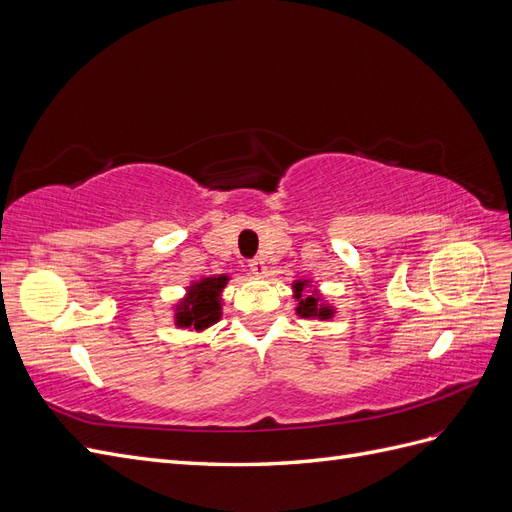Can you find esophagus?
<instances>
[{
    "mask_svg": "<svg viewBox=\"0 0 512 512\" xmlns=\"http://www.w3.org/2000/svg\"><path fill=\"white\" fill-rule=\"evenodd\" d=\"M250 271H252L254 275H265V273H267L265 260H262V258H254V260H250Z\"/></svg>",
    "mask_w": 512,
    "mask_h": 512,
    "instance_id": "esophagus-1",
    "label": "esophagus"
}]
</instances>
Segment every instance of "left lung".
<instances>
[{"instance_id":"8db88e82","label":"left lung","mask_w":512,"mask_h":512,"mask_svg":"<svg viewBox=\"0 0 512 512\" xmlns=\"http://www.w3.org/2000/svg\"><path fill=\"white\" fill-rule=\"evenodd\" d=\"M303 288H305V284H303V282H297V284H294V292H297V294H294V297H297V299H303V297H301ZM297 314H299V316H303V318H312V316H318V318H331L333 309L320 305V303H318V297H314V294H309V297H305L303 301H299Z\"/></svg>"}]
</instances>
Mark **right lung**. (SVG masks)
Wrapping results in <instances>:
<instances>
[{"mask_svg":"<svg viewBox=\"0 0 512 512\" xmlns=\"http://www.w3.org/2000/svg\"><path fill=\"white\" fill-rule=\"evenodd\" d=\"M228 277H205L198 284L190 286L188 299H185L177 309V324L179 327H192L203 331L211 327L213 322L220 320V292L226 286Z\"/></svg>","mask_w":512,"mask_h":512,"instance_id":"add662e5","label":"right lung"}]
</instances>
